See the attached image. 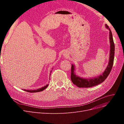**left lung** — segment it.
I'll list each match as a JSON object with an SVG mask.
<instances>
[{
    "mask_svg": "<svg viewBox=\"0 0 124 124\" xmlns=\"http://www.w3.org/2000/svg\"><path fill=\"white\" fill-rule=\"evenodd\" d=\"M106 28L109 31V42H110V53H109V60L108 65L106 69L104 72L100 76H97L93 78L85 79L82 78L79 76H76L74 73V66L72 65L71 66V79L72 83L79 87H91L98 85L100 83L103 82L107 78L109 73L111 71L113 67L114 60L115 55V44L113 38L112 31L109 28L108 26L106 24Z\"/></svg>",
    "mask_w": 124,
    "mask_h": 124,
    "instance_id": "left-lung-1",
    "label": "left lung"
}]
</instances>
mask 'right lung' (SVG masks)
Returning <instances> with one entry per match:
<instances>
[{"instance_id": "1", "label": "right lung", "mask_w": 124, "mask_h": 124, "mask_svg": "<svg viewBox=\"0 0 124 124\" xmlns=\"http://www.w3.org/2000/svg\"><path fill=\"white\" fill-rule=\"evenodd\" d=\"M51 75V74H50ZM48 86V84H47L46 85V86H44V87H41L40 88H39L37 90H26V89H24V91H25V92H29V93H37V92H42V91H43V90H44L47 87V86Z\"/></svg>"}]
</instances>
